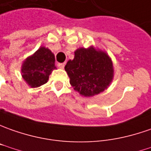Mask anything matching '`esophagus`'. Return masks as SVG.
Segmentation results:
<instances>
[{"mask_svg": "<svg viewBox=\"0 0 151 151\" xmlns=\"http://www.w3.org/2000/svg\"><path fill=\"white\" fill-rule=\"evenodd\" d=\"M65 63H59L58 64V67H60V69H64V67H65Z\"/></svg>", "mask_w": 151, "mask_h": 151, "instance_id": "esophagus-1", "label": "esophagus"}]
</instances>
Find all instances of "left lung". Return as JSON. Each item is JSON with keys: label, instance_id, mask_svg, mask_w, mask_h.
Masks as SVG:
<instances>
[{"label": "left lung", "instance_id": "obj_1", "mask_svg": "<svg viewBox=\"0 0 151 151\" xmlns=\"http://www.w3.org/2000/svg\"><path fill=\"white\" fill-rule=\"evenodd\" d=\"M65 70L74 90L84 96H92L104 91L113 78V65L110 57L93 47L80 48L70 60Z\"/></svg>", "mask_w": 151, "mask_h": 151}]
</instances>
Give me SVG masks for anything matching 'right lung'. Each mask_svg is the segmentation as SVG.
<instances>
[{
	"mask_svg": "<svg viewBox=\"0 0 151 151\" xmlns=\"http://www.w3.org/2000/svg\"><path fill=\"white\" fill-rule=\"evenodd\" d=\"M55 56L47 48L40 47L22 65V77L29 86L35 88L47 82L51 71L55 68Z\"/></svg>",
	"mask_w": 151,
	"mask_h": 151,
	"instance_id": "right-lung-1",
	"label": "right lung"
}]
</instances>
